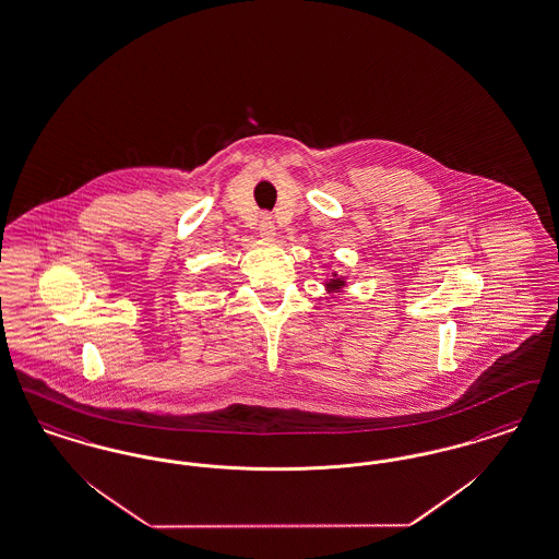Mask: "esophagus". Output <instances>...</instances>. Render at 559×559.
I'll return each mask as SVG.
<instances>
[{
  "instance_id": "34e87169",
  "label": "esophagus",
  "mask_w": 559,
  "mask_h": 559,
  "mask_svg": "<svg viewBox=\"0 0 559 559\" xmlns=\"http://www.w3.org/2000/svg\"><path fill=\"white\" fill-rule=\"evenodd\" d=\"M258 230H260V237H262V239H274L276 228H274V223H272V218H270L269 214H264V216L260 218Z\"/></svg>"
}]
</instances>
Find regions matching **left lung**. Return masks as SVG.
Returning a JSON list of instances; mask_svg holds the SVG:
<instances>
[{"instance_id": "8db88e82", "label": "left lung", "mask_w": 559, "mask_h": 559, "mask_svg": "<svg viewBox=\"0 0 559 559\" xmlns=\"http://www.w3.org/2000/svg\"><path fill=\"white\" fill-rule=\"evenodd\" d=\"M324 287H326L329 293H336V290H341L345 287V281H343L341 276H336L335 272H333V278H329V281L324 283Z\"/></svg>"}]
</instances>
